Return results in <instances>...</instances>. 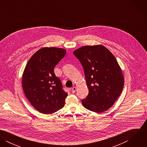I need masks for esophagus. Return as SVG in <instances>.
Returning a JSON list of instances; mask_svg holds the SVG:
<instances>
[{
	"instance_id": "obj_1",
	"label": "esophagus",
	"mask_w": 147,
	"mask_h": 147,
	"mask_svg": "<svg viewBox=\"0 0 147 147\" xmlns=\"http://www.w3.org/2000/svg\"><path fill=\"white\" fill-rule=\"evenodd\" d=\"M76 89H77V88H76V87H73L72 88V93H75V92H76Z\"/></svg>"
}]
</instances>
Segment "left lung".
<instances>
[{"instance_id": "left-lung-1", "label": "left lung", "mask_w": 147, "mask_h": 147, "mask_svg": "<svg viewBox=\"0 0 147 147\" xmlns=\"http://www.w3.org/2000/svg\"><path fill=\"white\" fill-rule=\"evenodd\" d=\"M83 67L89 93L82 100L84 107L96 113L109 109L124 86L121 69L113 54L102 45L84 46L74 52Z\"/></svg>"}]
</instances>
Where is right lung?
<instances>
[{
  "label": "right lung",
  "mask_w": 147,
  "mask_h": 147,
  "mask_svg": "<svg viewBox=\"0 0 147 147\" xmlns=\"http://www.w3.org/2000/svg\"><path fill=\"white\" fill-rule=\"evenodd\" d=\"M66 50L44 47L37 51L27 63L22 75L24 93L32 106L43 114H53L63 107L68 95L55 66L65 56Z\"/></svg>",
  "instance_id": "add662e5"
}]
</instances>
